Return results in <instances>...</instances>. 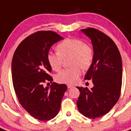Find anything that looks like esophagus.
<instances>
[{"label": "esophagus", "mask_w": 131, "mask_h": 131, "mask_svg": "<svg viewBox=\"0 0 131 131\" xmlns=\"http://www.w3.org/2000/svg\"><path fill=\"white\" fill-rule=\"evenodd\" d=\"M67 86H68V88H69V89H70V88H73V86L72 85H70V84H68V85H67Z\"/></svg>", "instance_id": "1"}]
</instances>
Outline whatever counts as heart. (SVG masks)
Returning <instances> with one entry per match:
<instances>
[{
  "label": "heart",
  "instance_id": "1",
  "mask_svg": "<svg viewBox=\"0 0 131 131\" xmlns=\"http://www.w3.org/2000/svg\"><path fill=\"white\" fill-rule=\"evenodd\" d=\"M58 52H49L47 60L50 66L54 71H59L64 60L69 59L71 68L63 70L56 76L57 81L63 83L73 84L79 79L81 73L80 68L88 69L93 60V50L91 46L83 43L82 40L67 38L57 46Z\"/></svg>",
  "mask_w": 131,
  "mask_h": 131
}]
</instances>
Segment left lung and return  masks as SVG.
Here are the masks:
<instances>
[{
    "instance_id": "left-lung-1",
    "label": "left lung",
    "mask_w": 131,
    "mask_h": 131,
    "mask_svg": "<svg viewBox=\"0 0 131 131\" xmlns=\"http://www.w3.org/2000/svg\"><path fill=\"white\" fill-rule=\"evenodd\" d=\"M91 41L93 60L85 79L92 80L93 87H77L80 91L77 105L82 115L95 119L108 113L120 97L123 64L118 48L109 36L97 29L81 30Z\"/></svg>"
}]
</instances>
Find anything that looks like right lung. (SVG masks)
I'll use <instances>...</instances> for the list:
<instances>
[{"instance_id": "1", "label": "right lung", "mask_w": 131, "mask_h": 131, "mask_svg": "<svg viewBox=\"0 0 131 131\" xmlns=\"http://www.w3.org/2000/svg\"><path fill=\"white\" fill-rule=\"evenodd\" d=\"M63 38L52 31H39L24 39L17 47L12 61V79L16 95L22 107L34 118L48 121L60 109L61 99L67 90L65 84L52 81L47 56L50 48Z\"/></svg>"}]
</instances>
